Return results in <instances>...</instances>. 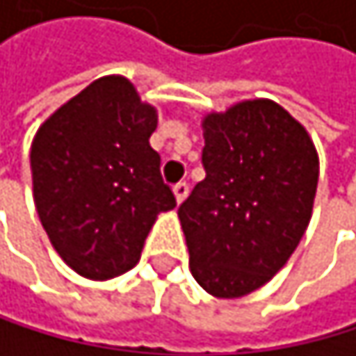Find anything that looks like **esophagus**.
Here are the masks:
<instances>
[{
    "label": "esophagus",
    "mask_w": 356,
    "mask_h": 356,
    "mask_svg": "<svg viewBox=\"0 0 356 356\" xmlns=\"http://www.w3.org/2000/svg\"><path fill=\"white\" fill-rule=\"evenodd\" d=\"M172 192H175V198H177V202L181 204V202L186 200V196H188V184H184V181H181V184H177V186L172 188Z\"/></svg>",
    "instance_id": "obj_1"
}]
</instances>
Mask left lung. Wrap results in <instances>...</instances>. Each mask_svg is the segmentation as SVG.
<instances>
[{
  "label": "left lung",
  "mask_w": 356,
  "mask_h": 356,
  "mask_svg": "<svg viewBox=\"0 0 356 356\" xmlns=\"http://www.w3.org/2000/svg\"><path fill=\"white\" fill-rule=\"evenodd\" d=\"M207 177L181 202L190 271L209 295L239 299L293 256L312 220L318 154L299 121L267 98L202 117Z\"/></svg>",
  "instance_id": "8db88e82"
}]
</instances>
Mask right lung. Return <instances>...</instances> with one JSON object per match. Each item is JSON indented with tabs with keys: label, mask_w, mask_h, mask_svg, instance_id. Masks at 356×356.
Returning <instances> with one entry per match:
<instances>
[{
	"label": "right lung",
	"mask_w": 356,
	"mask_h": 356,
	"mask_svg": "<svg viewBox=\"0 0 356 356\" xmlns=\"http://www.w3.org/2000/svg\"><path fill=\"white\" fill-rule=\"evenodd\" d=\"M158 108L126 76H102L61 104L31 143L38 218L79 275L95 282L130 271L158 216L175 209L149 145Z\"/></svg>",
	"instance_id": "add662e5"
}]
</instances>
